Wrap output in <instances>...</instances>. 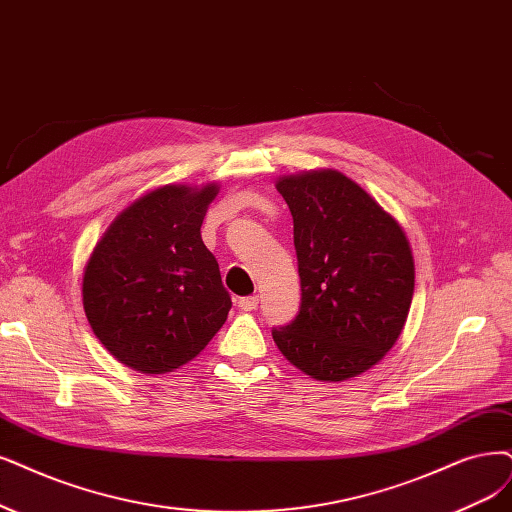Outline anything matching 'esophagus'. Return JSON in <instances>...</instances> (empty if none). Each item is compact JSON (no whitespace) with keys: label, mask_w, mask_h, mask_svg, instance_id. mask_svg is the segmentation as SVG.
I'll return each instance as SVG.
<instances>
[{"label":"esophagus","mask_w":512,"mask_h":512,"mask_svg":"<svg viewBox=\"0 0 512 512\" xmlns=\"http://www.w3.org/2000/svg\"><path fill=\"white\" fill-rule=\"evenodd\" d=\"M257 306H259V297L257 295H246V297L238 299V308L242 312H253Z\"/></svg>","instance_id":"1"}]
</instances>
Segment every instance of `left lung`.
Instances as JSON below:
<instances>
[{
    "label": "left lung",
    "mask_w": 512,
    "mask_h": 512,
    "mask_svg": "<svg viewBox=\"0 0 512 512\" xmlns=\"http://www.w3.org/2000/svg\"><path fill=\"white\" fill-rule=\"evenodd\" d=\"M293 215L297 316L274 327L278 350L320 382L361 375L399 339L413 297L409 242L363 187L335 170L278 181Z\"/></svg>",
    "instance_id": "obj_1"
}]
</instances>
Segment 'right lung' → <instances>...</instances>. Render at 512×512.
<instances>
[{
  "instance_id": "obj_1",
  "label": "right lung",
  "mask_w": 512,
  "mask_h": 512,
  "mask_svg": "<svg viewBox=\"0 0 512 512\" xmlns=\"http://www.w3.org/2000/svg\"><path fill=\"white\" fill-rule=\"evenodd\" d=\"M217 185H166L109 225L84 272V310L101 344L143 373L179 369L223 327L232 297L200 225Z\"/></svg>"
}]
</instances>
